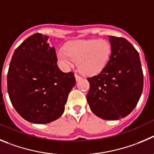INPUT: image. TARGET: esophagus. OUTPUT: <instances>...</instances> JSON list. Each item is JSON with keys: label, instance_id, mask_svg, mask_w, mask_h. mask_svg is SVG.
<instances>
[{"label": "esophagus", "instance_id": "esophagus-1", "mask_svg": "<svg viewBox=\"0 0 154 154\" xmlns=\"http://www.w3.org/2000/svg\"><path fill=\"white\" fill-rule=\"evenodd\" d=\"M75 78H76V80H80V79L82 78V77H81L80 75H79V74H75Z\"/></svg>", "mask_w": 154, "mask_h": 154}]
</instances>
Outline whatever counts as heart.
Returning <instances> with one entry per match:
<instances>
[{"mask_svg":"<svg viewBox=\"0 0 154 154\" xmlns=\"http://www.w3.org/2000/svg\"><path fill=\"white\" fill-rule=\"evenodd\" d=\"M111 45L107 41L100 39L80 40L66 44L57 52L58 60L65 68L78 61L80 71L87 75L99 74L110 60Z\"/></svg>","mask_w":154,"mask_h":154,"instance_id":"1","label":"heart"}]
</instances>
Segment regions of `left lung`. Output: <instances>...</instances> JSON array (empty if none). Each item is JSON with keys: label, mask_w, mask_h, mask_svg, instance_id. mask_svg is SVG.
<instances>
[{"label": "left lung", "mask_w": 154, "mask_h": 154, "mask_svg": "<svg viewBox=\"0 0 154 154\" xmlns=\"http://www.w3.org/2000/svg\"><path fill=\"white\" fill-rule=\"evenodd\" d=\"M110 60L99 74L87 77V102L94 114L104 120H119L134 110L143 87L139 53L124 37L109 36Z\"/></svg>", "instance_id": "8db88e82"}]
</instances>
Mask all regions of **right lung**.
Masks as SVG:
<instances>
[{"label":"right lung","mask_w":154,"mask_h":154,"mask_svg":"<svg viewBox=\"0 0 154 154\" xmlns=\"http://www.w3.org/2000/svg\"><path fill=\"white\" fill-rule=\"evenodd\" d=\"M48 38L39 33L27 37L14 52L7 76L12 105L34 124L59 118L76 84L73 72L64 73L58 67L56 51L49 46Z\"/></svg>","instance_id":"right-lung-1"}]
</instances>
